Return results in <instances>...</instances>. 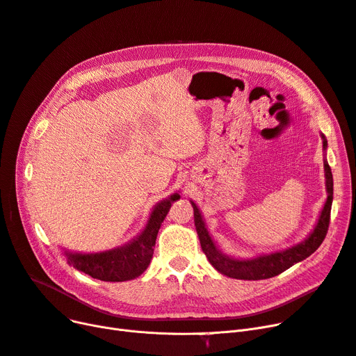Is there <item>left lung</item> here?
<instances>
[{
	"instance_id": "obj_1",
	"label": "left lung",
	"mask_w": 356,
	"mask_h": 356,
	"mask_svg": "<svg viewBox=\"0 0 356 356\" xmlns=\"http://www.w3.org/2000/svg\"><path fill=\"white\" fill-rule=\"evenodd\" d=\"M321 139H323V147L326 150L327 140L323 134H321ZM325 177H326L327 198H326L323 210L320 213L318 222L314 230L310 233L309 238L293 248L274 252V253H266V255H261L253 259H236L225 255L222 250H218V248L211 239V236L207 232L206 223L204 220H202L200 210L194 204V201H191V206L194 209V223L198 233L201 249L206 253L210 264L218 270L220 274L227 275L230 278L257 281V280H266V278L280 275L285 269H289L294 264L309 258L312 253L321 245V242L325 241L329 223H330V210H332V201H333V177H332V169L326 159H325Z\"/></svg>"
}]
</instances>
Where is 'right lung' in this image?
I'll use <instances>...</instances> for the list:
<instances>
[{"instance_id": "1", "label": "right lung", "mask_w": 356, "mask_h": 356, "mask_svg": "<svg viewBox=\"0 0 356 356\" xmlns=\"http://www.w3.org/2000/svg\"><path fill=\"white\" fill-rule=\"evenodd\" d=\"M177 200H179L178 193L158 202L143 232L130 243L99 253H74L65 250L67 264L101 281L120 282L138 278L145 273L154 257L159 227L172 202Z\"/></svg>"}]
</instances>
